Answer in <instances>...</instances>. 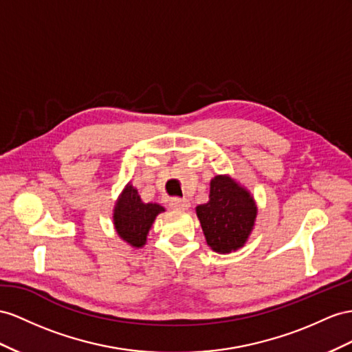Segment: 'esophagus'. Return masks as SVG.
Here are the masks:
<instances>
[{
  "instance_id": "obj_1",
  "label": "esophagus",
  "mask_w": 352,
  "mask_h": 352,
  "mask_svg": "<svg viewBox=\"0 0 352 352\" xmlns=\"http://www.w3.org/2000/svg\"><path fill=\"white\" fill-rule=\"evenodd\" d=\"M190 206V202L187 199H179V197H175V199L170 201V208L178 210V211H186Z\"/></svg>"
}]
</instances>
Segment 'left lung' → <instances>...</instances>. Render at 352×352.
<instances>
[{"mask_svg":"<svg viewBox=\"0 0 352 352\" xmlns=\"http://www.w3.org/2000/svg\"><path fill=\"white\" fill-rule=\"evenodd\" d=\"M206 244L219 254L235 253L247 244L257 219L254 196L230 175H215L210 201L196 206Z\"/></svg>","mask_w":352,"mask_h":352,"instance_id":"1","label":"left lung"}]
</instances>
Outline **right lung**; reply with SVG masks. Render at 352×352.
Wrapping results in <instances>:
<instances>
[{"label":"right lung","mask_w":352,"mask_h":352,"mask_svg":"<svg viewBox=\"0 0 352 352\" xmlns=\"http://www.w3.org/2000/svg\"><path fill=\"white\" fill-rule=\"evenodd\" d=\"M165 208L156 202H142L131 183L124 186L113 210V224L117 235L132 248H142L156 217Z\"/></svg>","instance_id":"obj_1"}]
</instances>
